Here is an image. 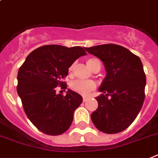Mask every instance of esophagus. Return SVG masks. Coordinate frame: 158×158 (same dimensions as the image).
Returning <instances> with one entry per match:
<instances>
[{"label":"esophagus","mask_w":158,"mask_h":158,"mask_svg":"<svg viewBox=\"0 0 158 158\" xmlns=\"http://www.w3.org/2000/svg\"><path fill=\"white\" fill-rule=\"evenodd\" d=\"M89 98L88 97H83V102H86V101H88Z\"/></svg>","instance_id":"esophagus-1"}]
</instances>
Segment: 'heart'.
<instances>
[{"label":"heart","instance_id":"heart-1","mask_svg":"<svg viewBox=\"0 0 158 158\" xmlns=\"http://www.w3.org/2000/svg\"><path fill=\"white\" fill-rule=\"evenodd\" d=\"M86 64H87L89 68L92 70L97 64H101V61L97 58H89L87 60V61H86ZM73 67L74 64H72V65L70 66L69 69V73L72 72L73 69ZM95 87V83L94 81H92L76 80L73 81L71 83V85H70V88H71V89L73 91L83 96L89 95V94L93 89H94Z\"/></svg>","mask_w":158,"mask_h":158}]
</instances>
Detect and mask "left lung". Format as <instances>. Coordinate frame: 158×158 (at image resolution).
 <instances>
[{"label": "left lung", "instance_id": "1", "mask_svg": "<svg viewBox=\"0 0 158 158\" xmlns=\"http://www.w3.org/2000/svg\"><path fill=\"white\" fill-rule=\"evenodd\" d=\"M84 48L101 59L106 70L99 89L103 94L96 98L98 107L91 120L103 133H120L133 123L143 106L146 78L141 59L118 44Z\"/></svg>", "mask_w": 158, "mask_h": 158}]
</instances>
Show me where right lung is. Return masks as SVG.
I'll return each instance as SVG.
<instances>
[{
  "label": "right lung",
  "instance_id": "obj_1",
  "mask_svg": "<svg viewBox=\"0 0 158 158\" xmlns=\"http://www.w3.org/2000/svg\"><path fill=\"white\" fill-rule=\"evenodd\" d=\"M84 55L85 51L80 46L44 45L31 52L19 69L17 94L28 118L42 133L60 135L72 124L82 97L70 89L65 96L56 90L57 86L66 89L63 80L69 68Z\"/></svg>",
  "mask_w": 158,
  "mask_h": 158
}]
</instances>
